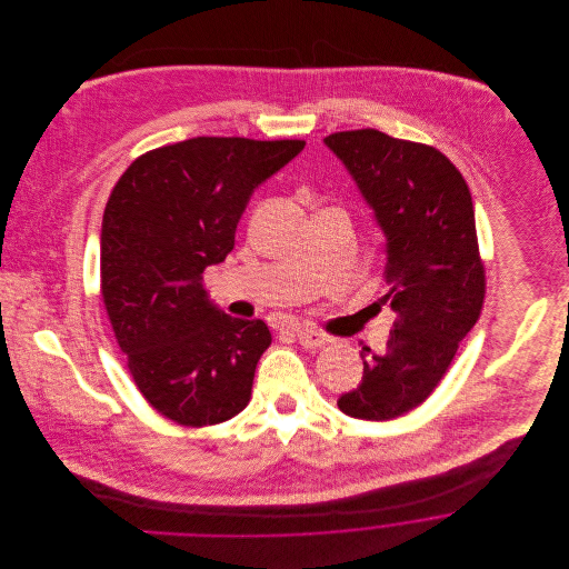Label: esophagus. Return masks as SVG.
Returning a JSON list of instances; mask_svg holds the SVG:
<instances>
[{"label": "esophagus", "mask_w": 569, "mask_h": 569, "mask_svg": "<svg viewBox=\"0 0 569 569\" xmlns=\"http://www.w3.org/2000/svg\"><path fill=\"white\" fill-rule=\"evenodd\" d=\"M296 335H298V341L305 346V348H320L326 343L325 332L316 330L313 326L305 325L296 328Z\"/></svg>", "instance_id": "obj_1"}]
</instances>
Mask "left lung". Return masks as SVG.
<instances>
[{
	"label": "left lung",
	"instance_id": "left-lung-1",
	"mask_svg": "<svg viewBox=\"0 0 569 569\" xmlns=\"http://www.w3.org/2000/svg\"><path fill=\"white\" fill-rule=\"evenodd\" d=\"M326 147L357 181L386 234V282L397 313L386 352L361 348L363 379L337 406L392 420L420 406L476 326L487 293L476 212L460 170L438 149L377 129L339 131Z\"/></svg>",
	"mask_w": 569,
	"mask_h": 569
}]
</instances>
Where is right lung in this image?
<instances>
[{"label": "right lung", "mask_w": 569, "mask_h": 569, "mask_svg": "<svg viewBox=\"0 0 569 569\" xmlns=\"http://www.w3.org/2000/svg\"><path fill=\"white\" fill-rule=\"evenodd\" d=\"M305 144L192 138L140 156L111 190L102 302L138 390L179 425H217L249 403L271 332L262 320L219 311L203 271L234 249L251 192Z\"/></svg>", "instance_id": "1"}]
</instances>
